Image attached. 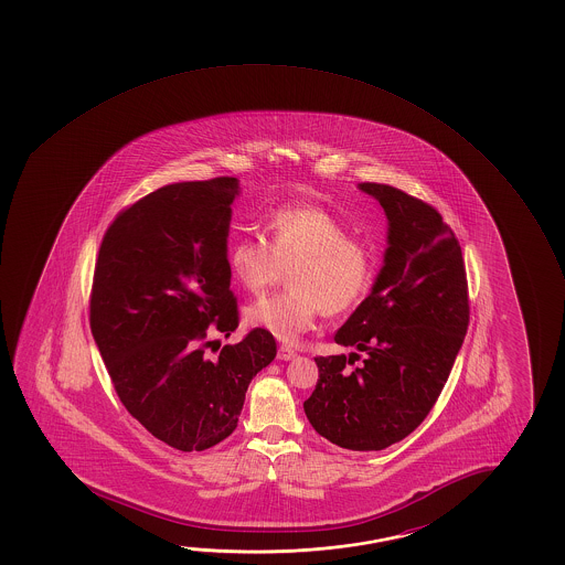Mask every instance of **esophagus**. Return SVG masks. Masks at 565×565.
I'll list each match as a JSON object with an SVG mask.
<instances>
[{
    "label": "esophagus",
    "mask_w": 565,
    "mask_h": 565,
    "mask_svg": "<svg viewBox=\"0 0 565 565\" xmlns=\"http://www.w3.org/2000/svg\"><path fill=\"white\" fill-rule=\"evenodd\" d=\"M297 352L294 349H289V347H279L278 349V359L279 361H294L296 359Z\"/></svg>",
    "instance_id": "34e87169"
}]
</instances>
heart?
Listing matches in <instances>:
<instances>
[{"label":"heart","mask_w":565,"mask_h":565,"mask_svg":"<svg viewBox=\"0 0 565 565\" xmlns=\"http://www.w3.org/2000/svg\"><path fill=\"white\" fill-rule=\"evenodd\" d=\"M268 242L246 236L232 242L226 264L232 278L259 296L287 268V289L246 307L244 323L296 344L317 315L342 313L366 296L372 258L362 242L321 206L286 204L269 213Z\"/></svg>","instance_id":"1"}]
</instances>
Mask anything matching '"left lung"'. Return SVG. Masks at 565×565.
Instances as JSON below:
<instances>
[{"mask_svg": "<svg viewBox=\"0 0 565 565\" xmlns=\"http://www.w3.org/2000/svg\"><path fill=\"white\" fill-rule=\"evenodd\" d=\"M388 218V248L371 296L334 334L349 356H317L303 402L315 431L352 451L412 434L439 398L469 327L461 246L431 204L396 186L361 183ZM365 354L356 370L348 366Z\"/></svg>", "mask_w": 565, "mask_h": 565, "instance_id": "8db88e82", "label": "left lung"}]
</instances>
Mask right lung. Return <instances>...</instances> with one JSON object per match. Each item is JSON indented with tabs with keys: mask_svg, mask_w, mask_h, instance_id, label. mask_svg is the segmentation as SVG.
<instances>
[{
	"mask_svg": "<svg viewBox=\"0 0 565 565\" xmlns=\"http://www.w3.org/2000/svg\"><path fill=\"white\" fill-rule=\"evenodd\" d=\"M238 193L236 177H216L146 194L108 226L94 268L90 329L114 390L179 451L226 439L252 379L276 359L264 329L224 344L216 359L206 352L214 333L238 327L226 264Z\"/></svg>",
	"mask_w": 565,
	"mask_h": 565,
	"instance_id": "add662e5",
	"label": "right lung"
}]
</instances>
